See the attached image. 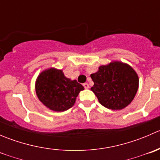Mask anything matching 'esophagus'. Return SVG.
Returning a JSON list of instances; mask_svg holds the SVG:
<instances>
[{"label":"esophagus","mask_w":160,"mask_h":160,"mask_svg":"<svg viewBox=\"0 0 160 160\" xmlns=\"http://www.w3.org/2000/svg\"><path fill=\"white\" fill-rule=\"evenodd\" d=\"M83 87H84L85 89H88V88H89V84H88V83H83Z\"/></svg>","instance_id":"esophagus-1"}]
</instances>
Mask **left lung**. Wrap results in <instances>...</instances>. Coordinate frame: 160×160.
<instances>
[{
  "instance_id": "1",
  "label": "left lung",
  "mask_w": 160,
  "mask_h": 160,
  "mask_svg": "<svg viewBox=\"0 0 160 160\" xmlns=\"http://www.w3.org/2000/svg\"><path fill=\"white\" fill-rule=\"evenodd\" d=\"M90 77L94 83L90 90L101 105L111 110L125 108L138 91V74L131 66L120 61L101 66Z\"/></svg>"
}]
</instances>
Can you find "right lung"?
Returning a JSON list of instances; mask_svg holds the SVG:
<instances>
[{"mask_svg":"<svg viewBox=\"0 0 160 160\" xmlns=\"http://www.w3.org/2000/svg\"><path fill=\"white\" fill-rule=\"evenodd\" d=\"M83 90L84 88L77 80L67 78L62 70L56 68L43 70L35 81L38 100L50 110L59 112L72 108Z\"/></svg>","mask_w":160,"mask_h":160,"instance_id":"right-lung-1","label":"right lung"}]
</instances>
